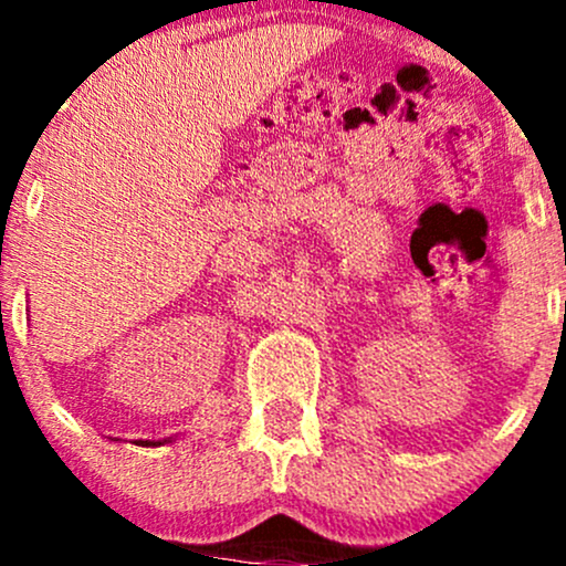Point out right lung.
I'll list each match as a JSON object with an SVG mask.
<instances>
[{
	"label": "right lung",
	"mask_w": 566,
	"mask_h": 566,
	"mask_svg": "<svg viewBox=\"0 0 566 566\" xmlns=\"http://www.w3.org/2000/svg\"><path fill=\"white\" fill-rule=\"evenodd\" d=\"M165 441H170V439H159V441H143V439H138L135 441V444H140V447H159V444H165Z\"/></svg>",
	"instance_id": "add662e5"
}]
</instances>
